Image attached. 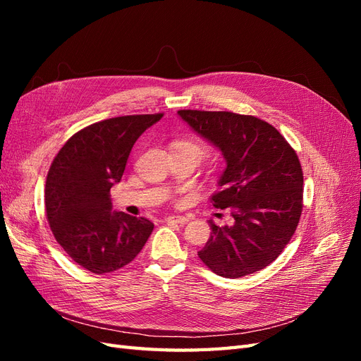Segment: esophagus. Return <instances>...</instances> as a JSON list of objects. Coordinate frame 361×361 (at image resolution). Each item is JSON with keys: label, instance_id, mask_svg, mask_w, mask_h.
Returning a JSON list of instances; mask_svg holds the SVG:
<instances>
[{"label": "esophagus", "instance_id": "1", "mask_svg": "<svg viewBox=\"0 0 361 361\" xmlns=\"http://www.w3.org/2000/svg\"><path fill=\"white\" fill-rule=\"evenodd\" d=\"M167 221H173V223H178V224L183 226V224H187L190 221V218L188 216H182V215H178V216L171 215V216H167Z\"/></svg>", "mask_w": 361, "mask_h": 361}]
</instances>
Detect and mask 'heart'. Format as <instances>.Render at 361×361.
I'll list each match as a JSON object with an SVG mask.
<instances>
[{
  "label": "heart",
  "instance_id": "heart-1",
  "mask_svg": "<svg viewBox=\"0 0 361 361\" xmlns=\"http://www.w3.org/2000/svg\"><path fill=\"white\" fill-rule=\"evenodd\" d=\"M174 147L179 150L190 152V154L197 161H200L206 155V147L200 143V141H195V140H179L174 143Z\"/></svg>",
  "mask_w": 361,
  "mask_h": 361
}]
</instances>
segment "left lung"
<instances>
[{
  "label": "left lung",
  "mask_w": 361,
  "mask_h": 361,
  "mask_svg": "<svg viewBox=\"0 0 361 361\" xmlns=\"http://www.w3.org/2000/svg\"><path fill=\"white\" fill-rule=\"evenodd\" d=\"M195 133L226 159L211 202L231 207L233 226L211 223V238L199 251L215 274L239 279L274 262L289 244L302 212V169L297 152L265 120L232 111L180 110Z\"/></svg>",
  "instance_id": "8db88e82"
}]
</instances>
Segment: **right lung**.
<instances>
[{
    "label": "right lung",
    "mask_w": 361,
    "mask_h": 361,
    "mask_svg": "<svg viewBox=\"0 0 361 361\" xmlns=\"http://www.w3.org/2000/svg\"><path fill=\"white\" fill-rule=\"evenodd\" d=\"M164 114L102 120L73 134L54 158L45 185L47 218L69 257L93 274L128 265L154 223L113 212L110 190L120 182L134 143Z\"/></svg>",
    "instance_id": "right-lung-1"
}]
</instances>
